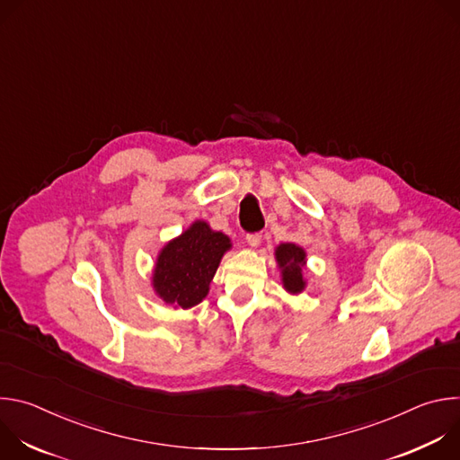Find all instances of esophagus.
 I'll use <instances>...</instances> for the list:
<instances>
[{"mask_svg": "<svg viewBox=\"0 0 460 460\" xmlns=\"http://www.w3.org/2000/svg\"><path fill=\"white\" fill-rule=\"evenodd\" d=\"M245 240H247V243H249L251 247H258L260 242H261V234H260V233H251V234L245 236Z\"/></svg>", "mask_w": 460, "mask_h": 460, "instance_id": "1", "label": "esophagus"}]
</instances>
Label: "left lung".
<instances>
[{
    "label": "left lung",
    "mask_w": 460,
    "mask_h": 460,
    "mask_svg": "<svg viewBox=\"0 0 460 460\" xmlns=\"http://www.w3.org/2000/svg\"><path fill=\"white\" fill-rule=\"evenodd\" d=\"M275 258L282 273L284 289L291 295H298L305 288L302 270L305 266V251L296 243H280L275 249Z\"/></svg>",
    "instance_id": "left-lung-1"
}]
</instances>
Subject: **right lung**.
Segmentation results:
<instances>
[{"instance_id":"1","label":"right lung","mask_w":460,"mask_h":460,"mask_svg":"<svg viewBox=\"0 0 460 460\" xmlns=\"http://www.w3.org/2000/svg\"><path fill=\"white\" fill-rule=\"evenodd\" d=\"M229 249L227 234L213 231L204 220H196L162 247L153 273L155 293L165 304L181 309L200 304Z\"/></svg>"}]
</instances>
